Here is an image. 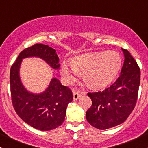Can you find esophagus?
<instances>
[{
    "label": "esophagus",
    "instance_id": "1",
    "mask_svg": "<svg viewBox=\"0 0 148 148\" xmlns=\"http://www.w3.org/2000/svg\"><path fill=\"white\" fill-rule=\"evenodd\" d=\"M81 97L80 94L79 93V92H77V91H73V97H74V100H77L79 98Z\"/></svg>",
    "mask_w": 148,
    "mask_h": 148
}]
</instances>
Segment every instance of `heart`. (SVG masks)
Here are the masks:
<instances>
[{
    "label": "heart",
    "instance_id": "obj_1",
    "mask_svg": "<svg viewBox=\"0 0 148 148\" xmlns=\"http://www.w3.org/2000/svg\"><path fill=\"white\" fill-rule=\"evenodd\" d=\"M121 64L122 60L117 52H95L76 56L71 65L64 62L61 73L66 83H73L79 74H83L84 81L89 87L99 89L114 79Z\"/></svg>",
    "mask_w": 148,
    "mask_h": 148
}]
</instances>
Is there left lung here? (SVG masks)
<instances>
[{
  "instance_id": "1",
  "label": "left lung",
  "mask_w": 148,
  "mask_h": 148,
  "mask_svg": "<svg viewBox=\"0 0 148 148\" xmlns=\"http://www.w3.org/2000/svg\"><path fill=\"white\" fill-rule=\"evenodd\" d=\"M120 76L102 92L88 93L92 102L86 118L91 125L107 130L123 123L136 104L140 83V71L136 61L126 49Z\"/></svg>"
}]
</instances>
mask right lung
<instances>
[{"label": "right lung", "instance_id": "obj_1", "mask_svg": "<svg viewBox=\"0 0 148 148\" xmlns=\"http://www.w3.org/2000/svg\"><path fill=\"white\" fill-rule=\"evenodd\" d=\"M28 57L40 58L53 69L60 67L56 50L48 45L36 44L22 51L10 68L12 103L18 115L30 126L41 131L51 130L64 121L67 106L72 102V92L56 78H52L41 93L28 91L21 82L19 71L23 59Z\"/></svg>", "mask_w": 148, "mask_h": 148}]
</instances>
